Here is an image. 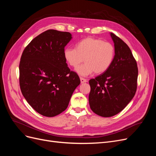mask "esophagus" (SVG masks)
Here are the masks:
<instances>
[{
  "label": "esophagus",
  "mask_w": 156,
  "mask_h": 156,
  "mask_svg": "<svg viewBox=\"0 0 156 156\" xmlns=\"http://www.w3.org/2000/svg\"><path fill=\"white\" fill-rule=\"evenodd\" d=\"M80 80H81V83H86L87 82V79H84L83 77H80Z\"/></svg>",
  "instance_id": "obj_1"
}]
</instances>
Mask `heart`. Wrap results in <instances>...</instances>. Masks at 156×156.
Listing matches in <instances>:
<instances>
[{
  "label": "heart",
  "instance_id": "obj_1",
  "mask_svg": "<svg viewBox=\"0 0 156 156\" xmlns=\"http://www.w3.org/2000/svg\"><path fill=\"white\" fill-rule=\"evenodd\" d=\"M115 48L108 41L93 37H86L75 45V48H66L64 56L72 68H77L84 60L86 62L76 69L81 76H88L92 73L100 74L109 68L114 60Z\"/></svg>",
  "mask_w": 156,
  "mask_h": 156
}]
</instances>
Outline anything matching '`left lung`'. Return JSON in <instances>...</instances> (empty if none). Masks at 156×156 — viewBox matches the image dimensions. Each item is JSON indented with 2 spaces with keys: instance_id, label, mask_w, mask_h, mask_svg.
Masks as SVG:
<instances>
[{
  "instance_id": "8db88e82",
  "label": "left lung",
  "mask_w": 156,
  "mask_h": 156,
  "mask_svg": "<svg viewBox=\"0 0 156 156\" xmlns=\"http://www.w3.org/2000/svg\"><path fill=\"white\" fill-rule=\"evenodd\" d=\"M115 56L111 66L89 81L88 101L92 111L103 117L122 111L135 96L137 87L138 68L131 49L125 42L111 33Z\"/></svg>"
}]
</instances>
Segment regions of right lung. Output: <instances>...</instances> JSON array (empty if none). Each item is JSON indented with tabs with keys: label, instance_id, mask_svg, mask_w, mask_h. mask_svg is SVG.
<instances>
[{
	"label": "right lung",
	"instance_id": "obj_1",
	"mask_svg": "<svg viewBox=\"0 0 156 156\" xmlns=\"http://www.w3.org/2000/svg\"><path fill=\"white\" fill-rule=\"evenodd\" d=\"M68 32L48 30L34 37L23 51L20 62V85L23 96L40 115L53 117L66 109L81 83L68 67L65 46Z\"/></svg>",
	"mask_w": 156,
	"mask_h": 156
}]
</instances>
